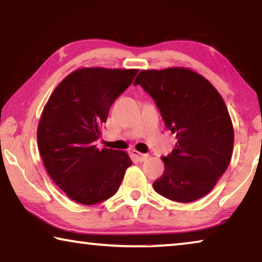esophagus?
<instances>
[{"label": "esophagus", "instance_id": "esophagus-1", "mask_svg": "<svg viewBox=\"0 0 262 262\" xmlns=\"http://www.w3.org/2000/svg\"><path fill=\"white\" fill-rule=\"evenodd\" d=\"M132 154H133V156H134L139 161H141V163H143V161H146V160L149 158L148 154L140 153V152H138V150H132Z\"/></svg>", "mask_w": 262, "mask_h": 262}]
</instances>
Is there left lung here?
Here are the masks:
<instances>
[{"instance_id": "8db88e82", "label": "left lung", "mask_w": 262, "mask_h": 262, "mask_svg": "<svg viewBox=\"0 0 262 262\" xmlns=\"http://www.w3.org/2000/svg\"><path fill=\"white\" fill-rule=\"evenodd\" d=\"M138 84L177 136L176 148L161 158L165 171L153 183L154 190L180 203L204 197L226 172L233 153V123L222 96L203 76L185 68L143 70Z\"/></svg>"}]
</instances>
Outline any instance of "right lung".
Segmentation results:
<instances>
[{
    "mask_svg": "<svg viewBox=\"0 0 262 262\" xmlns=\"http://www.w3.org/2000/svg\"><path fill=\"white\" fill-rule=\"evenodd\" d=\"M139 70L84 68L65 77L50 96L38 126V147L53 182L77 203L94 205L119 190L132 165L123 150L96 140L109 109Z\"/></svg>",
    "mask_w": 262,
    "mask_h": 262,
    "instance_id": "right-lung-1",
    "label": "right lung"
}]
</instances>
